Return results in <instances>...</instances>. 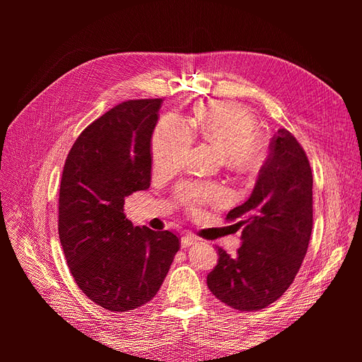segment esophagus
Returning a JSON list of instances; mask_svg holds the SVG:
<instances>
[{"label": "esophagus", "instance_id": "34e87169", "mask_svg": "<svg viewBox=\"0 0 362 362\" xmlns=\"http://www.w3.org/2000/svg\"><path fill=\"white\" fill-rule=\"evenodd\" d=\"M196 242H198V237L193 234H187L181 238V247H189V246L194 245Z\"/></svg>", "mask_w": 362, "mask_h": 362}]
</instances>
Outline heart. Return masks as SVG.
Masks as SVG:
<instances>
[{
    "mask_svg": "<svg viewBox=\"0 0 362 362\" xmlns=\"http://www.w3.org/2000/svg\"><path fill=\"white\" fill-rule=\"evenodd\" d=\"M257 133L255 117L246 108L231 103L202 105L190 119V125L178 115H166L152 134V166L157 173L177 170L189 154L193 137H199L221 151L229 170L250 173L259 168L264 157V146ZM178 196L196 213L205 204L223 201L225 190L218 184L185 182L180 185Z\"/></svg>",
    "mask_w": 362,
    "mask_h": 362,
    "instance_id": "1",
    "label": "heart"
}]
</instances>
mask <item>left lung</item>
<instances>
[{
	"label": "left lung",
	"instance_id": "obj_1",
	"mask_svg": "<svg viewBox=\"0 0 362 362\" xmlns=\"http://www.w3.org/2000/svg\"><path fill=\"white\" fill-rule=\"evenodd\" d=\"M226 218L243 229L242 246L234 257L217 246L206 286L234 310L266 308L293 284L313 231L311 166L290 131L281 128L273 136L249 199Z\"/></svg>",
	"mask_w": 362,
	"mask_h": 362
}]
</instances>
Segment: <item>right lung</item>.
Instances as JSON below:
<instances>
[{
	"label": "right lung",
	"mask_w": 362,
	"mask_h": 362,
	"mask_svg": "<svg viewBox=\"0 0 362 362\" xmlns=\"http://www.w3.org/2000/svg\"><path fill=\"white\" fill-rule=\"evenodd\" d=\"M163 100L113 107L75 140L64 163L59 237L80 290L108 311L148 303L166 278L180 238L133 226L125 198L151 185V139Z\"/></svg>",
	"instance_id": "add662e5"
}]
</instances>
